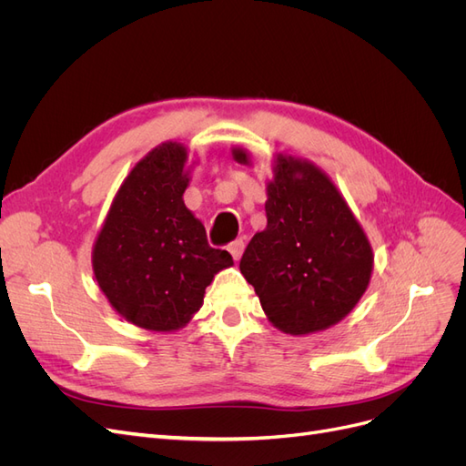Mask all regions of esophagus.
<instances>
[{"mask_svg": "<svg viewBox=\"0 0 466 466\" xmlns=\"http://www.w3.org/2000/svg\"><path fill=\"white\" fill-rule=\"evenodd\" d=\"M228 250L231 252V257L235 258V260H238L243 257V250H245V241L243 238H235V241L228 247Z\"/></svg>", "mask_w": 466, "mask_h": 466, "instance_id": "obj_1", "label": "esophagus"}]
</instances>
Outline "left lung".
<instances>
[{
  "label": "left lung",
  "mask_w": 466,
  "mask_h": 466,
  "mask_svg": "<svg viewBox=\"0 0 466 466\" xmlns=\"http://www.w3.org/2000/svg\"><path fill=\"white\" fill-rule=\"evenodd\" d=\"M233 159L250 165L243 147H233ZM266 196V229L250 238L241 274L278 330L303 336L329 329L370 286V238L330 177L311 161L278 153Z\"/></svg>",
  "instance_id": "obj_1"
}]
</instances>
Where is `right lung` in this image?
Segmentation results:
<instances>
[{
	"mask_svg": "<svg viewBox=\"0 0 466 466\" xmlns=\"http://www.w3.org/2000/svg\"><path fill=\"white\" fill-rule=\"evenodd\" d=\"M188 149L165 142L124 178L93 245V272L115 311L139 329L173 332L200 311L228 250L211 248L185 206Z\"/></svg>",
	"mask_w": 466,
	"mask_h": 466,
	"instance_id": "right-lung-1",
	"label": "right lung"
}]
</instances>
